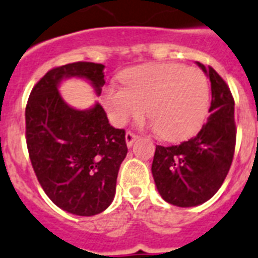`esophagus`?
Returning a JSON list of instances; mask_svg holds the SVG:
<instances>
[{"label":"esophagus","mask_w":258,"mask_h":258,"mask_svg":"<svg viewBox=\"0 0 258 258\" xmlns=\"http://www.w3.org/2000/svg\"><path fill=\"white\" fill-rule=\"evenodd\" d=\"M138 139V135H135L134 133H131V131H127L125 133V143H127V146L131 147L134 144V142Z\"/></svg>","instance_id":"esophagus-1"}]
</instances>
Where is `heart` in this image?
I'll return each mask as SVG.
<instances>
[{
	"instance_id": "b5f03b06",
	"label": "heart",
	"mask_w": 258,
	"mask_h": 258,
	"mask_svg": "<svg viewBox=\"0 0 258 258\" xmlns=\"http://www.w3.org/2000/svg\"><path fill=\"white\" fill-rule=\"evenodd\" d=\"M123 86L103 92L109 118L115 125L138 119L146 112L162 139L183 140L197 133L210 106L207 77L182 64H147L125 71Z\"/></svg>"
}]
</instances>
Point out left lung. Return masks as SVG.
Here are the masks:
<instances>
[{"label": "left lung", "instance_id": "1", "mask_svg": "<svg viewBox=\"0 0 258 258\" xmlns=\"http://www.w3.org/2000/svg\"><path fill=\"white\" fill-rule=\"evenodd\" d=\"M197 66L211 82L207 122L194 138L178 146H157L152 176L164 201L178 207L202 205L224 182L236 144L235 101L226 81L211 67Z\"/></svg>", "mask_w": 258, "mask_h": 258}]
</instances>
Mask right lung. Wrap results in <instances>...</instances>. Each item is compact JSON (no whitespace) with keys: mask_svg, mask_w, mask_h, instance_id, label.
I'll list each match as a JSON object with an SVG mask.
<instances>
[{"mask_svg":"<svg viewBox=\"0 0 258 258\" xmlns=\"http://www.w3.org/2000/svg\"><path fill=\"white\" fill-rule=\"evenodd\" d=\"M102 64L79 61L45 73L26 106V143L44 192L67 213L92 216L115 196L119 166L127 155L124 130L110 125L98 102L77 110L62 99V80L90 82L97 96L105 85Z\"/></svg>","mask_w":258,"mask_h":258,"instance_id":"add662e5","label":"right lung"}]
</instances>
